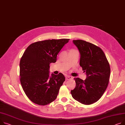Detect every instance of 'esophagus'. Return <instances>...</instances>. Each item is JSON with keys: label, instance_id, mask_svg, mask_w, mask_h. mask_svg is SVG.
<instances>
[{"label": "esophagus", "instance_id": "esophagus-1", "mask_svg": "<svg viewBox=\"0 0 125 125\" xmlns=\"http://www.w3.org/2000/svg\"><path fill=\"white\" fill-rule=\"evenodd\" d=\"M72 79V77L71 76H66V80H70V79Z\"/></svg>", "mask_w": 125, "mask_h": 125}]
</instances>
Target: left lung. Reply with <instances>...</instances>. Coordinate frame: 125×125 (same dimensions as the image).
Instances as JSON below:
<instances>
[{
    "label": "left lung",
    "instance_id": "left-lung-1",
    "mask_svg": "<svg viewBox=\"0 0 125 125\" xmlns=\"http://www.w3.org/2000/svg\"><path fill=\"white\" fill-rule=\"evenodd\" d=\"M80 54V66L86 72L85 80L74 78L76 86L71 90L73 98L82 104H93L99 100L109 82L111 69L101 48L83 40H73Z\"/></svg>",
    "mask_w": 125,
    "mask_h": 125
}]
</instances>
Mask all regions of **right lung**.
<instances>
[{"label": "right lung", "instance_id": "add662e5", "mask_svg": "<svg viewBox=\"0 0 125 125\" xmlns=\"http://www.w3.org/2000/svg\"><path fill=\"white\" fill-rule=\"evenodd\" d=\"M69 39L48 40L31 44L23 54L20 63L21 83L26 95L34 103L45 105L55 101L65 80L64 75L51 74L50 64Z\"/></svg>", "mask_w": 125, "mask_h": 125}]
</instances>
